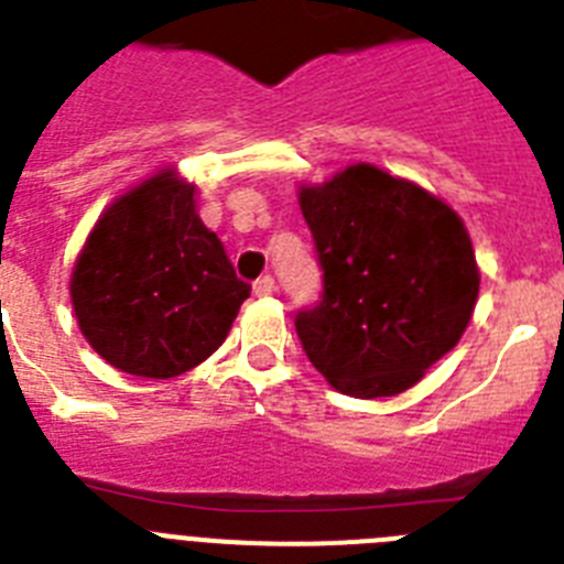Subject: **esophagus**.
Instances as JSON below:
<instances>
[{"label": "esophagus", "mask_w": 564, "mask_h": 564, "mask_svg": "<svg viewBox=\"0 0 564 564\" xmlns=\"http://www.w3.org/2000/svg\"><path fill=\"white\" fill-rule=\"evenodd\" d=\"M273 291H276V285H273L271 273H265V276H259L257 282H253V293H257V296H271Z\"/></svg>", "instance_id": "esophagus-1"}]
</instances>
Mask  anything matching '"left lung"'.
<instances>
[{"mask_svg": "<svg viewBox=\"0 0 564 564\" xmlns=\"http://www.w3.org/2000/svg\"><path fill=\"white\" fill-rule=\"evenodd\" d=\"M322 293L296 311L302 350L338 392L410 390L460 341L480 273L471 239L446 203L358 163L302 188Z\"/></svg>", "mask_w": 564, "mask_h": 564, "instance_id": "1", "label": "left lung"}]
</instances>
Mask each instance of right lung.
Wrapping results in <instances>:
<instances>
[{"instance_id": "right-lung-1", "label": "right lung", "mask_w": 564, "mask_h": 564, "mask_svg": "<svg viewBox=\"0 0 564 564\" xmlns=\"http://www.w3.org/2000/svg\"><path fill=\"white\" fill-rule=\"evenodd\" d=\"M93 350L141 378H174L226 341L251 285L194 212V186L161 172L115 200L73 271Z\"/></svg>"}]
</instances>
